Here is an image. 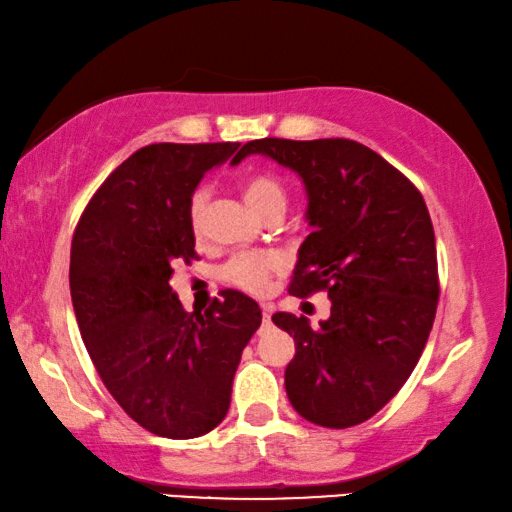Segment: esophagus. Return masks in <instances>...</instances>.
<instances>
[{"instance_id":"esophagus-1","label":"esophagus","mask_w":512,"mask_h":512,"mask_svg":"<svg viewBox=\"0 0 512 512\" xmlns=\"http://www.w3.org/2000/svg\"><path fill=\"white\" fill-rule=\"evenodd\" d=\"M271 314H273V305L264 303L262 305V319H264V323H271Z\"/></svg>"}]
</instances>
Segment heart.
<instances>
[{"instance_id": "heart-1", "label": "heart", "mask_w": 512, "mask_h": 512, "mask_svg": "<svg viewBox=\"0 0 512 512\" xmlns=\"http://www.w3.org/2000/svg\"><path fill=\"white\" fill-rule=\"evenodd\" d=\"M207 191L196 189L191 193L189 205H186V221L193 237H202L205 232V212H207ZM243 200L253 212L264 218L266 214L287 207V191L275 177L271 175H255L243 184ZM282 271V257L275 253H253L239 255L225 264L223 275L234 287L250 294H264L269 289L271 275Z\"/></svg>"}]
</instances>
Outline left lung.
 I'll use <instances>...</instances> for the list:
<instances>
[{"mask_svg": "<svg viewBox=\"0 0 512 512\" xmlns=\"http://www.w3.org/2000/svg\"><path fill=\"white\" fill-rule=\"evenodd\" d=\"M278 161L300 177L312 227L298 250L289 291L326 289L330 316L273 314L296 342L285 387L300 417L348 428L376 415L399 392L424 353L437 296L435 232L408 177L348 139L250 141L234 154Z\"/></svg>", "mask_w": 512, "mask_h": 512, "instance_id": "obj_1", "label": "left lung"}]
</instances>
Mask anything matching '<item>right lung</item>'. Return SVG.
<instances>
[{
  "instance_id": "obj_1",
  "label": "right lung",
  "mask_w": 512,
  "mask_h": 512,
  "mask_svg": "<svg viewBox=\"0 0 512 512\" xmlns=\"http://www.w3.org/2000/svg\"><path fill=\"white\" fill-rule=\"evenodd\" d=\"M237 150L145 145L97 189L72 239L70 294L86 351L120 408L170 440L200 437L225 419L241 353L262 323L241 291L186 312L170 289L173 264L196 257L191 193Z\"/></svg>"
}]
</instances>
